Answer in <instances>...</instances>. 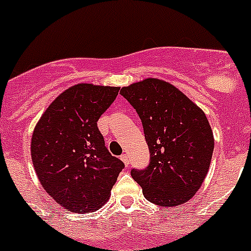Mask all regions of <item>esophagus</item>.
Wrapping results in <instances>:
<instances>
[{
    "instance_id": "1",
    "label": "esophagus",
    "mask_w": 251,
    "mask_h": 251,
    "mask_svg": "<svg viewBox=\"0 0 251 251\" xmlns=\"http://www.w3.org/2000/svg\"><path fill=\"white\" fill-rule=\"evenodd\" d=\"M121 159L124 162V165L126 166L129 165V157H128L127 153H123V154L121 156Z\"/></svg>"
}]
</instances>
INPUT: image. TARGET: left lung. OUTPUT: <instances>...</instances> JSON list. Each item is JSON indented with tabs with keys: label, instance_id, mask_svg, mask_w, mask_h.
Masks as SVG:
<instances>
[{
	"label": "left lung",
	"instance_id": "obj_1",
	"mask_svg": "<svg viewBox=\"0 0 251 251\" xmlns=\"http://www.w3.org/2000/svg\"><path fill=\"white\" fill-rule=\"evenodd\" d=\"M136 109L150 148V165L130 171L148 201L163 207L186 202L201 187L214 152L205 113L177 88L146 79L121 89Z\"/></svg>",
	"mask_w": 251,
	"mask_h": 251
}]
</instances>
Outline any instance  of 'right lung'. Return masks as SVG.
I'll return each mask as SVG.
<instances>
[{
    "mask_svg": "<svg viewBox=\"0 0 251 251\" xmlns=\"http://www.w3.org/2000/svg\"><path fill=\"white\" fill-rule=\"evenodd\" d=\"M118 92L115 86H72L49 105L32 133L31 157L40 182L69 211L100 207L124 168L97 124Z\"/></svg>",
    "mask_w": 251,
    "mask_h": 251,
    "instance_id": "right-lung-1",
    "label": "right lung"
}]
</instances>
